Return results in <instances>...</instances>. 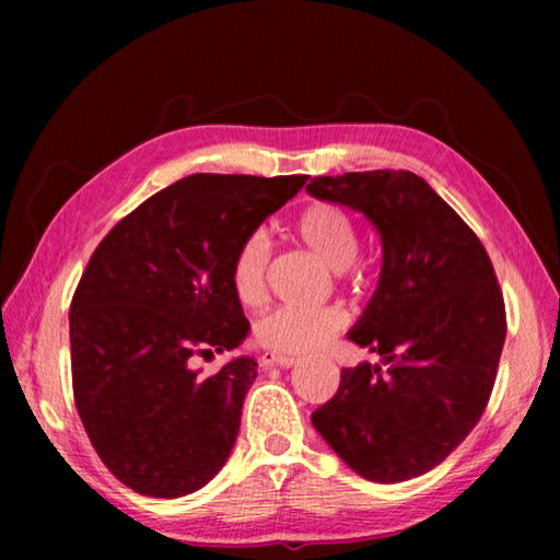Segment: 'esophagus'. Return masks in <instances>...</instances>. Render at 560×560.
I'll list each match as a JSON object with an SVG mask.
<instances>
[{"label": "esophagus", "instance_id": "1", "mask_svg": "<svg viewBox=\"0 0 560 560\" xmlns=\"http://www.w3.org/2000/svg\"><path fill=\"white\" fill-rule=\"evenodd\" d=\"M295 363H299V359H295V355H281V353H273V351L261 353V359H259V365H261V368H271V365L291 368V365H295Z\"/></svg>", "mask_w": 560, "mask_h": 560}]
</instances>
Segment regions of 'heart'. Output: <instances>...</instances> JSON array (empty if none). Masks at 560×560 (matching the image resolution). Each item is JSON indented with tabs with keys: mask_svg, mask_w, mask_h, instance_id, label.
Wrapping results in <instances>:
<instances>
[{
	"mask_svg": "<svg viewBox=\"0 0 560 560\" xmlns=\"http://www.w3.org/2000/svg\"><path fill=\"white\" fill-rule=\"evenodd\" d=\"M295 241L331 271H343L359 257V229L347 211L329 201L307 205L293 223ZM271 247L265 233L245 235L231 259V287L243 305L265 299L267 267ZM347 313L339 307L323 311H293L279 307L255 323V341L261 349L281 355H301L327 347L347 327Z\"/></svg>",
	"mask_w": 560,
	"mask_h": 560,
	"instance_id": "heart-1",
	"label": "heart"
}]
</instances>
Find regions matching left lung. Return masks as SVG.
Wrapping results in <instances>:
<instances>
[{"instance_id": "1", "label": "left lung", "mask_w": 560, "mask_h": 560, "mask_svg": "<svg viewBox=\"0 0 560 560\" xmlns=\"http://www.w3.org/2000/svg\"><path fill=\"white\" fill-rule=\"evenodd\" d=\"M307 192L365 213L383 271L349 339L387 368H343L313 425L368 481L438 467L479 423L505 343V301L486 247L423 177L365 171L313 177Z\"/></svg>"}]
</instances>
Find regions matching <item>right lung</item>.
Masks as SVG:
<instances>
[{
    "label": "right lung",
    "mask_w": 560,
    "mask_h": 560,
    "mask_svg": "<svg viewBox=\"0 0 560 560\" xmlns=\"http://www.w3.org/2000/svg\"><path fill=\"white\" fill-rule=\"evenodd\" d=\"M305 180L183 177L91 255L69 307L71 385L91 445L132 491L195 493L229 459L257 363L241 355L199 375L192 359L247 337L231 287L235 247Z\"/></svg>",
    "instance_id": "right-lung-1"
}]
</instances>
